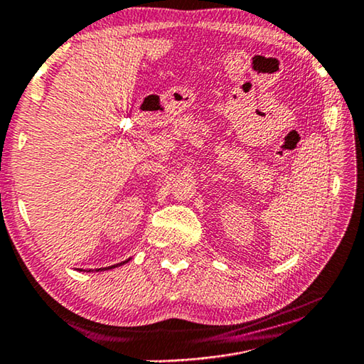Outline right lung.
Listing matches in <instances>:
<instances>
[{
  "instance_id": "1",
  "label": "right lung",
  "mask_w": 364,
  "mask_h": 364,
  "mask_svg": "<svg viewBox=\"0 0 364 364\" xmlns=\"http://www.w3.org/2000/svg\"><path fill=\"white\" fill-rule=\"evenodd\" d=\"M129 261H131V257H129V259H126V261H123V262H119V264L109 265V267H102V269H95V270H84V269H79V270H80V272H105V270L117 269V267H119V265H124L126 262H129Z\"/></svg>"
}]
</instances>
